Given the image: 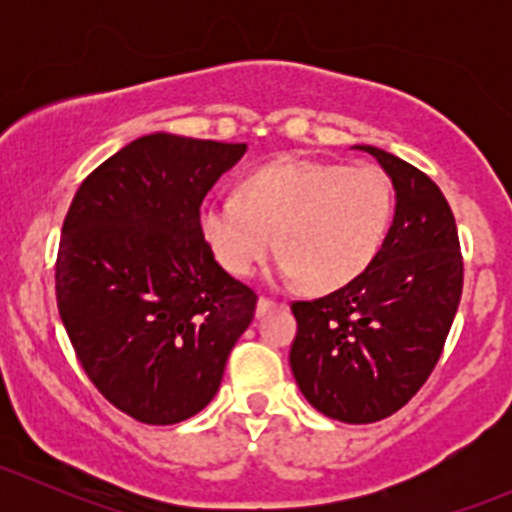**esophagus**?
<instances>
[{
    "instance_id": "esophagus-1",
    "label": "esophagus",
    "mask_w": 512,
    "mask_h": 512,
    "mask_svg": "<svg viewBox=\"0 0 512 512\" xmlns=\"http://www.w3.org/2000/svg\"><path fill=\"white\" fill-rule=\"evenodd\" d=\"M275 299H270V297H260L257 299V317H262V314L265 312H270L272 307H275Z\"/></svg>"
}]
</instances>
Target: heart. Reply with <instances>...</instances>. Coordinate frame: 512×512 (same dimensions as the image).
<instances>
[{
	"instance_id": "1",
	"label": "heart",
	"mask_w": 512,
	"mask_h": 512,
	"mask_svg": "<svg viewBox=\"0 0 512 512\" xmlns=\"http://www.w3.org/2000/svg\"><path fill=\"white\" fill-rule=\"evenodd\" d=\"M391 215L394 190L374 165L282 158L252 170L240 198H205L198 225L230 275L250 277L277 242L282 282L332 292L374 262Z\"/></svg>"
}]
</instances>
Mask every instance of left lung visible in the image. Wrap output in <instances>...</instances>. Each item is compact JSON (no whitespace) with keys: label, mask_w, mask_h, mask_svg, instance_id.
<instances>
[{"label":"left lung","mask_w":512,"mask_h":512,"mask_svg":"<svg viewBox=\"0 0 512 512\" xmlns=\"http://www.w3.org/2000/svg\"><path fill=\"white\" fill-rule=\"evenodd\" d=\"M354 148L371 153L394 183V223L354 282L292 302L289 366L319 414L374 423L409 404L431 376L461 302L463 257L441 188L381 148Z\"/></svg>","instance_id":"left-lung-1"}]
</instances>
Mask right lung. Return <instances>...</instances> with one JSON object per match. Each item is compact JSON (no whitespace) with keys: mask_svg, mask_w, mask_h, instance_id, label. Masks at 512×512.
Instances as JSON below:
<instances>
[{"mask_svg":"<svg viewBox=\"0 0 512 512\" xmlns=\"http://www.w3.org/2000/svg\"><path fill=\"white\" fill-rule=\"evenodd\" d=\"M245 143L151 133L79 185L61 227L56 304L81 366L118 411L170 426L218 394L257 294L215 262L200 205Z\"/></svg>","mask_w":512,"mask_h":512,"instance_id":"right-lung-1","label":"right lung"}]
</instances>
